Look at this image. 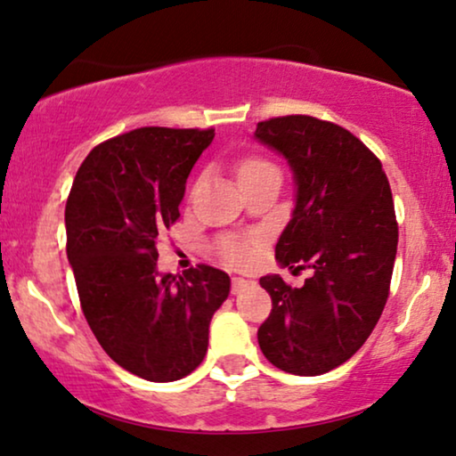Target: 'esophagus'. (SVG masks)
<instances>
[{"instance_id": "esophagus-1", "label": "esophagus", "mask_w": 456, "mask_h": 456, "mask_svg": "<svg viewBox=\"0 0 456 456\" xmlns=\"http://www.w3.org/2000/svg\"><path fill=\"white\" fill-rule=\"evenodd\" d=\"M248 285H250V281H248V279L233 277L232 279V294H241V291H244Z\"/></svg>"}]
</instances>
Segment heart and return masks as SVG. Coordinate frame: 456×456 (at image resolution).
I'll return each instance as SVG.
<instances>
[{
	"mask_svg": "<svg viewBox=\"0 0 456 456\" xmlns=\"http://www.w3.org/2000/svg\"><path fill=\"white\" fill-rule=\"evenodd\" d=\"M265 168H273V167L269 165V162L258 160V158H250V160L241 162V167H240L238 173H240V177H241V175L265 171ZM223 256L227 258L232 265H244L246 260H248V256H250V254H248L244 244H238V241H224V244H223Z\"/></svg>",
	"mask_w": 456,
	"mask_h": 456,
	"instance_id": "b5f03b06",
	"label": "heart"
}]
</instances>
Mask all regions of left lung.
I'll use <instances>...</instances> for the list:
<instances>
[{
  "label": "left lung",
  "instance_id": "8db88e82",
  "mask_svg": "<svg viewBox=\"0 0 456 456\" xmlns=\"http://www.w3.org/2000/svg\"><path fill=\"white\" fill-rule=\"evenodd\" d=\"M254 139L283 156L294 179L277 263L313 271L302 288L260 277L273 311L258 346L281 371L313 378L348 361L386 306L398 246L390 183L361 139L325 120L271 118Z\"/></svg>",
  "mask_w": 456,
  "mask_h": 456
}]
</instances>
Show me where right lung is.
Here are the masks:
<instances>
[{
  "instance_id": "right-lung-1",
  "label": "right lung",
  "mask_w": 456,
  "mask_h": 456,
  "mask_svg": "<svg viewBox=\"0 0 456 456\" xmlns=\"http://www.w3.org/2000/svg\"><path fill=\"white\" fill-rule=\"evenodd\" d=\"M215 129L143 126L100 143L66 202V254L85 319L106 354L148 381L190 375L232 289L215 266L160 273L156 238L179 218L193 165Z\"/></svg>"
}]
</instances>
